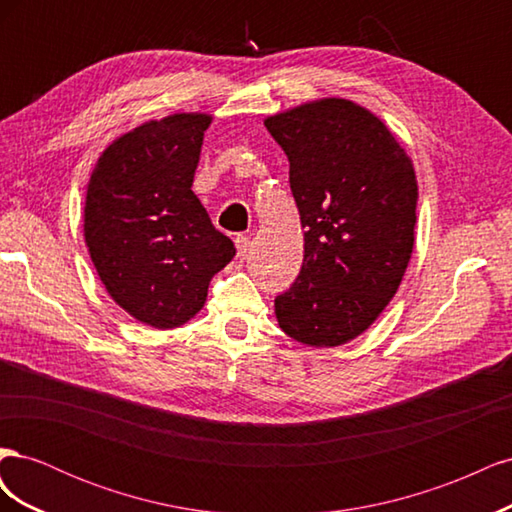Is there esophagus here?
Segmentation results:
<instances>
[{
  "label": "esophagus",
  "mask_w": 512,
  "mask_h": 512,
  "mask_svg": "<svg viewBox=\"0 0 512 512\" xmlns=\"http://www.w3.org/2000/svg\"><path fill=\"white\" fill-rule=\"evenodd\" d=\"M235 245H237V254H239V256H245L247 252H250L252 241L247 239V237H243V235H239V237L235 239Z\"/></svg>",
  "instance_id": "esophagus-1"
}]
</instances>
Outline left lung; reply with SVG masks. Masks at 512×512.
Listing matches in <instances>:
<instances>
[{
  "label": "left lung",
  "mask_w": 512,
  "mask_h": 512,
  "mask_svg": "<svg viewBox=\"0 0 512 512\" xmlns=\"http://www.w3.org/2000/svg\"><path fill=\"white\" fill-rule=\"evenodd\" d=\"M290 162L305 228L303 267L275 297L286 335L339 346L389 305L412 256L416 177L395 136L367 108L327 98L265 121Z\"/></svg>",
  "instance_id": "8db88e82"
}]
</instances>
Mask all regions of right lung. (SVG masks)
Returning <instances> with one entry per match:
<instances>
[{"label":"right lung","mask_w":512,"mask_h":512,"mask_svg":"<svg viewBox=\"0 0 512 512\" xmlns=\"http://www.w3.org/2000/svg\"><path fill=\"white\" fill-rule=\"evenodd\" d=\"M211 117L179 113L119 136L85 198V243L108 294L130 316L175 329L207 301L237 254L192 192Z\"/></svg>","instance_id":"right-lung-1"}]
</instances>
